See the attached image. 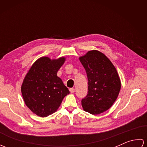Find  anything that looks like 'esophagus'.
<instances>
[{
    "instance_id": "obj_1",
    "label": "esophagus",
    "mask_w": 147,
    "mask_h": 147,
    "mask_svg": "<svg viewBox=\"0 0 147 147\" xmlns=\"http://www.w3.org/2000/svg\"><path fill=\"white\" fill-rule=\"evenodd\" d=\"M74 91H75V89H74V88H69V92H70L71 93H74Z\"/></svg>"
}]
</instances>
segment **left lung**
Listing matches in <instances>:
<instances>
[{"label":"left lung","mask_w":147,"mask_h":147,"mask_svg":"<svg viewBox=\"0 0 147 147\" xmlns=\"http://www.w3.org/2000/svg\"><path fill=\"white\" fill-rule=\"evenodd\" d=\"M88 78V94L82 100L84 110L96 115L113 105L121 89V81L111 61L98 51L80 57Z\"/></svg>","instance_id":"left-lung-1"}]
</instances>
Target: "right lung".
<instances>
[{"label": "right lung", "instance_id": "add662e5", "mask_svg": "<svg viewBox=\"0 0 147 147\" xmlns=\"http://www.w3.org/2000/svg\"><path fill=\"white\" fill-rule=\"evenodd\" d=\"M65 58L51 60L38 59L24 78L21 93L27 107L40 117H47L57 111L62 100L69 93L62 80L57 76Z\"/></svg>", "mask_w": 147, "mask_h": 147}]
</instances>
